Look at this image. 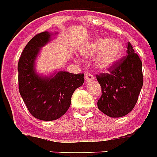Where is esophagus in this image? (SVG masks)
<instances>
[{
	"label": "esophagus",
	"mask_w": 157,
	"mask_h": 157,
	"mask_svg": "<svg viewBox=\"0 0 157 157\" xmlns=\"http://www.w3.org/2000/svg\"><path fill=\"white\" fill-rule=\"evenodd\" d=\"M94 79V77L93 76L92 74H90V73L85 74V80H86L87 82H91V81H93Z\"/></svg>",
	"instance_id": "34e87169"
}]
</instances>
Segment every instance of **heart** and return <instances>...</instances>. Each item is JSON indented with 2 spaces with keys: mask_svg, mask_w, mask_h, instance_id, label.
I'll return each mask as SVG.
<instances>
[{
  "mask_svg": "<svg viewBox=\"0 0 157 157\" xmlns=\"http://www.w3.org/2000/svg\"><path fill=\"white\" fill-rule=\"evenodd\" d=\"M124 53L121 41L109 37L99 36L84 46L82 54L88 58H94V63L99 70H108L115 66Z\"/></svg>",
  "mask_w": 157,
  "mask_h": 157,
  "instance_id": "obj_1",
  "label": "heart"
}]
</instances>
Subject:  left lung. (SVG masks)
<instances>
[{"mask_svg": "<svg viewBox=\"0 0 157 157\" xmlns=\"http://www.w3.org/2000/svg\"><path fill=\"white\" fill-rule=\"evenodd\" d=\"M127 54L110 67V74L96 75L102 90L98 108L109 117L119 118L129 114L136 104L142 88V62L130 42Z\"/></svg>", "mask_w": 157, "mask_h": 157, "instance_id": "8db88e82", "label": "left lung"}]
</instances>
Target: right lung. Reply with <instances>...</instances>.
Instances as JSON below:
<instances>
[{
  "mask_svg": "<svg viewBox=\"0 0 157 157\" xmlns=\"http://www.w3.org/2000/svg\"><path fill=\"white\" fill-rule=\"evenodd\" d=\"M56 34L43 32L33 36L18 62L20 94L32 115L41 121H54L64 115L71 105L73 94L84 81L83 74L59 71L47 77L36 73V57Z\"/></svg>",
  "mask_w": 157,
  "mask_h": 157,
  "instance_id": "right-lung-1",
  "label": "right lung"
}]
</instances>
